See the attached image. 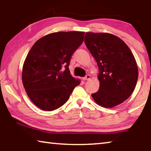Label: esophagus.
<instances>
[{
  "mask_svg": "<svg viewBox=\"0 0 151 151\" xmlns=\"http://www.w3.org/2000/svg\"><path fill=\"white\" fill-rule=\"evenodd\" d=\"M90 78H91V75H86L85 77L83 78V80L84 81H88Z\"/></svg>",
  "mask_w": 151,
  "mask_h": 151,
  "instance_id": "34e87169",
  "label": "esophagus"
}]
</instances>
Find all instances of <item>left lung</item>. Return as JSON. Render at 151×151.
Segmentation results:
<instances>
[{
	"label": "left lung",
	"mask_w": 151,
	"mask_h": 151,
	"mask_svg": "<svg viewBox=\"0 0 151 151\" xmlns=\"http://www.w3.org/2000/svg\"><path fill=\"white\" fill-rule=\"evenodd\" d=\"M85 42L99 66V91L91 94L96 104L112 108L133 93L139 76L131 50L123 40L106 32H86Z\"/></svg>",
	"instance_id": "8db88e82"
}]
</instances>
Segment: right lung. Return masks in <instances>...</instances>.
I'll list each match as a JSON object with an SVG mask.
<instances>
[{"label":"right lung","mask_w":151,"mask_h":151,"mask_svg":"<svg viewBox=\"0 0 151 151\" xmlns=\"http://www.w3.org/2000/svg\"><path fill=\"white\" fill-rule=\"evenodd\" d=\"M84 32L51 33L32 46L24 60L22 80L29 99L44 111L59 108L69 98L80 80L73 78L68 66L84 40Z\"/></svg>","instance_id":"add662e5"}]
</instances>
